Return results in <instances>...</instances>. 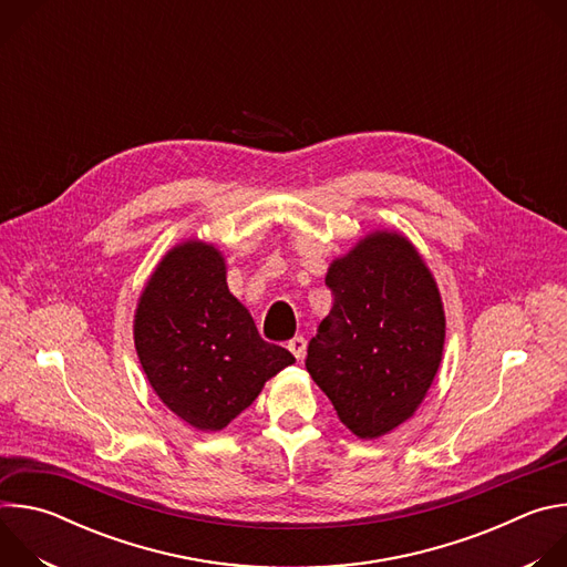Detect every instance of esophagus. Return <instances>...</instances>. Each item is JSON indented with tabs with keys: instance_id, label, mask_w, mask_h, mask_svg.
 Returning <instances> with one entry per match:
<instances>
[{
	"instance_id": "esophagus-1",
	"label": "esophagus",
	"mask_w": 567,
	"mask_h": 567,
	"mask_svg": "<svg viewBox=\"0 0 567 567\" xmlns=\"http://www.w3.org/2000/svg\"><path fill=\"white\" fill-rule=\"evenodd\" d=\"M287 348H289V352L300 361V359L305 357V352H307V341H305L302 337H293V339L287 343Z\"/></svg>"
}]
</instances>
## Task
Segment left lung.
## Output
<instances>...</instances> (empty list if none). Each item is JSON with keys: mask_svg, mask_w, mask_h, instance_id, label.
Returning a JSON list of instances; mask_svg holds the SVG:
<instances>
[{"mask_svg": "<svg viewBox=\"0 0 567 567\" xmlns=\"http://www.w3.org/2000/svg\"><path fill=\"white\" fill-rule=\"evenodd\" d=\"M330 316L307 348V372L361 440L409 422L426 399L446 339L440 287L413 241L377 228L332 260Z\"/></svg>", "mask_w": 567, "mask_h": 567, "instance_id": "obj_1", "label": "left lung"}]
</instances>
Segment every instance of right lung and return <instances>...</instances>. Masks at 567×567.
<instances>
[{
  "mask_svg": "<svg viewBox=\"0 0 567 567\" xmlns=\"http://www.w3.org/2000/svg\"><path fill=\"white\" fill-rule=\"evenodd\" d=\"M134 348L156 396L204 433L226 429L296 363L260 339L249 309L228 291L226 258L197 237L175 245L150 274L134 309Z\"/></svg>",
  "mask_w": 567,
  "mask_h": 567,
  "instance_id": "obj_1",
  "label": "right lung"
}]
</instances>
